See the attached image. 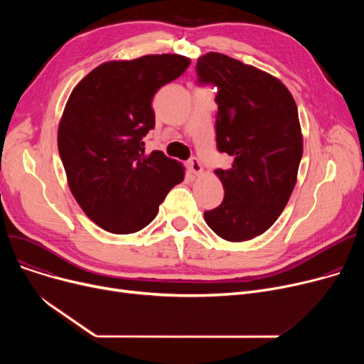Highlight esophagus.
<instances>
[{"mask_svg":"<svg viewBox=\"0 0 364 364\" xmlns=\"http://www.w3.org/2000/svg\"><path fill=\"white\" fill-rule=\"evenodd\" d=\"M187 166H188L190 172H192L193 176H199L200 172H202V165H200V162H199L198 158H192V159H190V161L187 162Z\"/></svg>","mask_w":364,"mask_h":364,"instance_id":"esophagus-1","label":"esophagus"}]
</instances>
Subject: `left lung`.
I'll list each match as a JSON object with an SVG mask.
<instances>
[{"instance_id":"8db88e82","label":"left lung","mask_w":364,"mask_h":364,"mask_svg":"<svg viewBox=\"0 0 364 364\" xmlns=\"http://www.w3.org/2000/svg\"><path fill=\"white\" fill-rule=\"evenodd\" d=\"M196 72L200 85L217 87V147L233 158L228 169H215L224 199L203 217L224 240H250L274 224L295 187L302 158L296 103L273 75L225 54H203Z\"/></svg>"}]
</instances>
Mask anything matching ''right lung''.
Here are the masks:
<instances>
[{
	"label": "right lung",
	"mask_w": 364,
	"mask_h": 364,
	"mask_svg": "<svg viewBox=\"0 0 364 364\" xmlns=\"http://www.w3.org/2000/svg\"><path fill=\"white\" fill-rule=\"evenodd\" d=\"M188 65L180 54L106 62L69 95L57 132L68 184L82 211L109 233L141 230L184 180L180 162L161 150L146 155L143 137L155 128L153 95Z\"/></svg>",
	"instance_id": "obj_1"
}]
</instances>
